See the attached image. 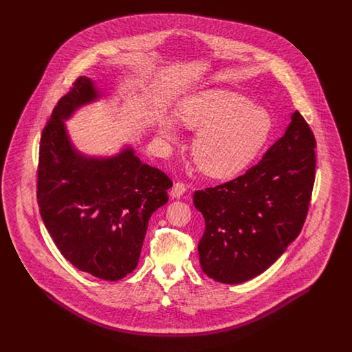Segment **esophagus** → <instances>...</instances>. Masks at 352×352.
Returning <instances> with one entry per match:
<instances>
[{
  "label": "esophagus",
  "mask_w": 352,
  "mask_h": 352,
  "mask_svg": "<svg viewBox=\"0 0 352 352\" xmlns=\"http://www.w3.org/2000/svg\"><path fill=\"white\" fill-rule=\"evenodd\" d=\"M186 191H187V188L183 183H176L170 190V195L173 199H180L186 194Z\"/></svg>",
  "instance_id": "1"
}]
</instances>
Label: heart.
Segmentation results:
<instances>
[{
    "label": "heart",
    "instance_id": "obj_1",
    "mask_svg": "<svg viewBox=\"0 0 352 352\" xmlns=\"http://www.w3.org/2000/svg\"><path fill=\"white\" fill-rule=\"evenodd\" d=\"M176 116L186 129L198 131L192 157L199 170L214 179L233 177L244 170L271 130V118L264 108L226 89H207L187 98ZM160 134L168 142H176V123L164 118Z\"/></svg>",
    "mask_w": 352,
    "mask_h": 352
}]
</instances>
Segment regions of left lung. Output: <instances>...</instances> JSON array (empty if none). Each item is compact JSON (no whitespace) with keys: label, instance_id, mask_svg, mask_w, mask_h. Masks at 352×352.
<instances>
[{"label":"left lung","instance_id":"8db88e82","mask_svg":"<svg viewBox=\"0 0 352 352\" xmlns=\"http://www.w3.org/2000/svg\"><path fill=\"white\" fill-rule=\"evenodd\" d=\"M316 140L301 113L245 175L194 194L206 222L198 252L211 279L237 285L263 274L301 232L316 170Z\"/></svg>","mask_w":352,"mask_h":352}]
</instances>
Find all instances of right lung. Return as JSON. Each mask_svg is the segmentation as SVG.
I'll use <instances>...</instances> for the list:
<instances>
[{"label":"right lung","mask_w":352,"mask_h":352,"mask_svg":"<svg viewBox=\"0 0 352 352\" xmlns=\"http://www.w3.org/2000/svg\"><path fill=\"white\" fill-rule=\"evenodd\" d=\"M80 77L55 105L39 151L38 203L56 248L80 271L119 280L138 265L151 214L166 204L170 179L144 164L131 145L112 155L78 151L66 122L100 100Z\"/></svg>","instance_id":"1"}]
</instances>
